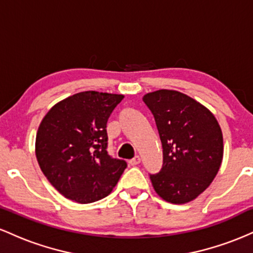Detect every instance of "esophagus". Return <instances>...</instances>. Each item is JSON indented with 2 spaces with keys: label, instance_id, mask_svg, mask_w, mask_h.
I'll use <instances>...</instances> for the list:
<instances>
[{
  "label": "esophagus",
  "instance_id": "esophagus-1",
  "mask_svg": "<svg viewBox=\"0 0 253 253\" xmlns=\"http://www.w3.org/2000/svg\"><path fill=\"white\" fill-rule=\"evenodd\" d=\"M140 161H141L140 157H139V156H135L134 158L130 159V161L128 162V164H129V165H132V167H135V165L140 164Z\"/></svg>",
  "mask_w": 253,
  "mask_h": 253
}]
</instances>
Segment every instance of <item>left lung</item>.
I'll list each match as a JSON object with an SVG mask.
<instances>
[{
    "label": "left lung",
    "mask_w": 253,
    "mask_h": 253,
    "mask_svg": "<svg viewBox=\"0 0 253 253\" xmlns=\"http://www.w3.org/2000/svg\"><path fill=\"white\" fill-rule=\"evenodd\" d=\"M155 118L163 167L150 175L167 202L193 201L210 187L222 162V132L210 109L176 90H157L143 97Z\"/></svg>",
    "instance_id": "8db88e82"
}]
</instances>
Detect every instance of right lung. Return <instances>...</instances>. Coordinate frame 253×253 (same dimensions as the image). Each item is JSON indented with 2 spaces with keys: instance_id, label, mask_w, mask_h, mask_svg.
Listing matches in <instances>:
<instances>
[{
  "instance_id": "1",
  "label": "right lung",
  "mask_w": 253,
  "mask_h": 253,
  "mask_svg": "<svg viewBox=\"0 0 253 253\" xmlns=\"http://www.w3.org/2000/svg\"><path fill=\"white\" fill-rule=\"evenodd\" d=\"M124 95L82 91L48 110L38 128L36 156L46 178L66 199L108 196L127 163L107 152V121Z\"/></svg>"
}]
</instances>
